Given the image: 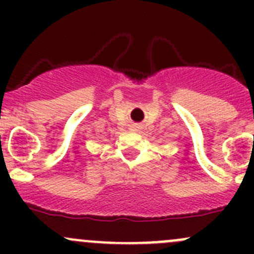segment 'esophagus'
Instances as JSON below:
<instances>
[{
  "label": "esophagus",
  "mask_w": 254,
  "mask_h": 254,
  "mask_svg": "<svg viewBox=\"0 0 254 254\" xmlns=\"http://www.w3.org/2000/svg\"><path fill=\"white\" fill-rule=\"evenodd\" d=\"M130 129H131L132 131H139V130L141 129V125H139V124H132Z\"/></svg>",
  "instance_id": "34e87169"
}]
</instances>
